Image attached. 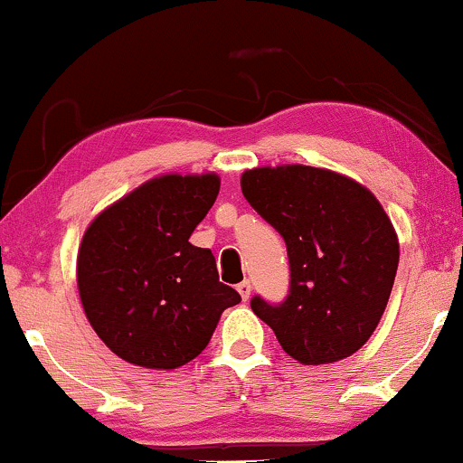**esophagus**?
<instances>
[{"label":"esophagus","mask_w":463,"mask_h":463,"mask_svg":"<svg viewBox=\"0 0 463 463\" xmlns=\"http://www.w3.org/2000/svg\"><path fill=\"white\" fill-rule=\"evenodd\" d=\"M237 290H239V295H241V299H243V301H248V299H250V295H251V286H250L248 279H245V282L239 284V286H237Z\"/></svg>","instance_id":"34e87169"}]
</instances>
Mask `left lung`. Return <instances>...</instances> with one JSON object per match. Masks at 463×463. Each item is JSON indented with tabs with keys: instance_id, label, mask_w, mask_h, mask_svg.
<instances>
[{
	"instance_id": "left-lung-1",
	"label": "left lung",
	"mask_w": 463,
	"mask_h": 463,
	"mask_svg": "<svg viewBox=\"0 0 463 463\" xmlns=\"http://www.w3.org/2000/svg\"><path fill=\"white\" fill-rule=\"evenodd\" d=\"M241 192L284 237L290 262V295L279 306L254 297V314L303 365L354 354L383 318L400 262L383 204L359 181L303 164L245 171Z\"/></svg>"
}]
</instances>
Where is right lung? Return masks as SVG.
<instances>
[{
	"mask_svg": "<svg viewBox=\"0 0 463 463\" xmlns=\"http://www.w3.org/2000/svg\"><path fill=\"white\" fill-rule=\"evenodd\" d=\"M218 192L215 173L160 175L87 226L76 286L93 331L119 359L177 370L207 348L222 312L241 301L220 282L212 250L190 243Z\"/></svg>",
	"mask_w": 463,
	"mask_h": 463,
	"instance_id": "add662e5",
	"label": "right lung"
}]
</instances>
